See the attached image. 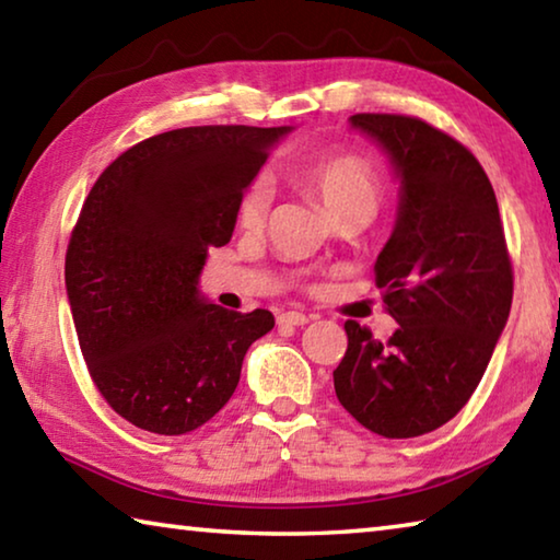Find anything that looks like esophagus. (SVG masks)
I'll return each instance as SVG.
<instances>
[{
	"label": "esophagus",
	"instance_id": "esophagus-1",
	"mask_svg": "<svg viewBox=\"0 0 560 560\" xmlns=\"http://www.w3.org/2000/svg\"><path fill=\"white\" fill-rule=\"evenodd\" d=\"M279 326H306L311 316L306 314H299V311H283V314H279Z\"/></svg>",
	"mask_w": 560,
	"mask_h": 560
}]
</instances>
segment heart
Returning <instances> with one entry per match:
<instances>
[{"mask_svg":"<svg viewBox=\"0 0 560 560\" xmlns=\"http://www.w3.org/2000/svg\"><path fill=\"white\" fill-rule=\"evenodd\" d=\"M306 179L314 192L324 200L330 214H340L358 207L375 210L381 200V175L360 155H328L308 167ZM271 202V187L264 177L244 189L236 205V217L244 226H257Z\"/></svg>","mask_w":560,"mask_h":560,"instance_id":"obj_1","label":"heart"}]
</instances>
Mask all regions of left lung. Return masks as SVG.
<instances>
[{"instance_id": "8db88e82", "label": "left lung", "mask_w": 560, "mask_h": 560, "mask_svg": "<svg viewBox=\"0 0 560 560\" xmlns=\"http://www.w3.org/2000/svg\"><path fill=\"white\" fill-rule=\"evenodd\" d=\"M350 128L383 150L400 183L375 261L387 343L348 320L334 371L340 405L375 434L420 438L457 415L485 375L514 296L494 187L467 148L420 118L358 113Z\"/></svg>"}]
</instances>
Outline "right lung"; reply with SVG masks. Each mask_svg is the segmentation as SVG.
I'll use <instances>...</instances> for the list:
<instances>
[{"label":"right lung","mask_w":560,"mask_h":560,"mask_svg":"<svg viewBox=\"0 0 560 560\" xmlns=\"http://www.w3.org/2000/svg\"><path fill=\"white\" fill-rule=\"evenodd\" d=\"M291 130H167L126 150L91 187L66 252V296L93 383L136 428H202L236 390L246 350L273 328L271 311L217 306L200 273Z\"/></svg>","instance_id":"add662e5"}]
</instances>
